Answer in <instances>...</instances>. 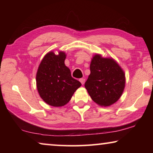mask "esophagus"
Wrapping results in <instances>:
<instances>
[{
	"instance_id": "1",
	"label": "esophagus",
	"mask_w": 153,
	"mask_h": 153,
	"mask_svg": "<svg viewBox=\"0 0 153 153\" xmlns=\"http://www.w3.org/2000/svg\"><path fill=\"white\" fill-rule=\"evenodd\" d=\"M79 82L82 83V84H84V83H85V79H84V78H80V79H79Z\"/></svg>"
}]
</instances>
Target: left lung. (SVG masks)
<instances>
[{"label":"left lung","instance_id":"left-lung-1","mask_svg":"<svg viewBox=\"0 0 153 153\" xmlns=\"http://www.w3.org/2000/svg\"><path fill=\"white\" fill-rule=\"evenodd\" d=\"M90 69V74L84 86L92 99L104 107L117 102L126 84L125 74L120 65L113 59L96 55Z\"/></svg>","mask_w":153,"mask_h":153}]
</instances>
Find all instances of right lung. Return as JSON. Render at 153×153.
<instances>
[{
	"label": "right lung",
	"mask_w": 153,
	"mask_h": 153,
	"mask_svg": "<svg viewBox=\"0 0 153 153\" xmlns=\"http://www.w3.org/2000/svg\"><path fill=\"white\" fill-rule=\"evenodd\" d=\"M65 58L64 52H59L58 55L49 52L41 61L36 74V85L40 97L53 107L66 105L82 85L71 77L70 70L65 65Z\"/></svg>",
	"instance_id": "add662e5"
}]
</instances>
